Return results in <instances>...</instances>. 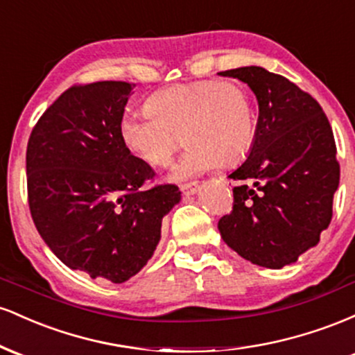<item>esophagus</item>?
I'll list each match as a JSON object with an SVG mask.
<instances>
[{
    "instance_id": "1",
    "label": "esophagus",
    "mask_w": 355,
    "mask_h": 355,
    "mask_svg": "<svg viewBox=\"0 0 355 355\" xmlns=\"http://www.w3.org/2000/svg\"><path fill=\"white\" fill-rule=\"evenodd\" d=\"M197 190H198V183L197 182L182 183V185H180V191L183 195H193Z\"/></svg>"
}]
</instances>
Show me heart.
<instances>
[{"label": "heart", "mask_w": 355, "mask_h": 355, "mask_svg": "<svg viewBox=\"0 0 355 355\" xmlns=\"http://www.w3.org/2000/svg\"><path fill=\"white\" fill-rule=\"evenodd\" d=\"M145 110L121 118V140L146 164L164 166L182 145L183 133L189 148L175 168L180 178L205 172L218 162L237 164L255 140L254 105L237 81L172 85L155 92Z\"/></svg>", "instance_id": "obj_1"}]
</instances>
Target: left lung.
<instances>
[{
	"instance_id": "1",
	"label": "left lung",
	"mask_w": 355,
	"mask_h": 355,
	"mask_svg": "<svg viewBox=\"0 0 355 355\" xmlns=\"http://www.w3.org/2000/svg\"><path fill=\"white\" fill-rule=\"evenodd\" d=\"M250 87L259 123L250 155L229 177L234 207L218 220L223 242L260 267L282 268L317 245L332 218L340 166L319 101L260 67L220 71Z\"/></svg>"
}]
</instances>
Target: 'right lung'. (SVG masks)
<instances>
[{"mask_svg": "<svg viewBox=\"0 0 355 355\" xmlns=\"http://www.w3.org/2000/svg\"><path fill=\"white\" fill-rule=\"evenodd\" d=\"M133 85H73L28 140V205L64 266L92 279L128 280L160 242L162 218L180 200L173 183L146 187L155 170L130 153L120 121Z\"/></svg>", "mask_w": 355, "mask_h": 355, "instance_id": "obj_1", "label": "right lung"}]
</instances>
